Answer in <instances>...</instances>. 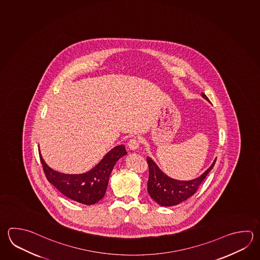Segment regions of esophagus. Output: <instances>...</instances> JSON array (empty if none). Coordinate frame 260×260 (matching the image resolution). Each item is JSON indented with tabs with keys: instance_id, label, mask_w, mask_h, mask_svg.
I'll return each mask as SVG.
<instances>
[{
	"instance_id": "obj_1",
	"label": "esophagus",
	"mask_w": 260,
	"mask_h": 260,
	"mask_svg": "<svg viewBox=\"0 0 260 260\" xmlns=\"http://www.w3.org/2000/svg\"><path fill=\"white\" fill-rule=\"evenodd\" d=\"M127 145L130 149H133V150L138 149V148H139V146H140V139L137 138V137H134V138H131V139L128 141Z\"/></svg>"
}]
</instances>
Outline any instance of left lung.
<instances>
[{
    "label": "left lung",
    "mask_w": 260,
    "mask_h": 260,
    "mask_svg": "<svg viewBox=\"0 0 260 260\" xmlns=\"http://www.w3.org/2000/svg\"><path fill=\"white\" fill-rule=\"evenodd\" d=\"M205 99L208 97L202 93ZM148 165V192L151 199L163 207L174 206L183 202L197 193L211 169L213 168L216 159L205 173L192 181H178L170 178L158 168L150 158H147Z\"/></svg>",
    "instance_id": "obj_1"
}]
</instances>
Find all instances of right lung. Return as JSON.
I'll use <instances>...</instances> for the list:
<instances>
[{"mask_svg":"<svg viewBox=\"0 0 260 260\" xmlns=\"http://www.w3.org/2000/svg\"><path fill=\"white\" fill-rule=\"evenodd\" d=\"M124 155H126L124 146H117L108 152L97 166L82 174L58 173L47 165L41 153L40 158L47 180L62 194L79 203L92 205L104 197L112 169Z\"/></svg>","mask_w":260,"mask_h":260,"instance_id":"obj_1","label":"right lung"}]
</instances>
